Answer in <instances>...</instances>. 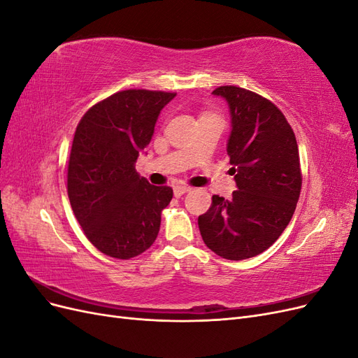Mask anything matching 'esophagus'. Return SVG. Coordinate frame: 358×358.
<instances>
[{
    "instance_id": "esophagus-1",
    "label": "esophagus",
    "mask_w": 358,
    "mask_h": 358,
    "mask_svg": "<svg viewBox=\"0 0 358 358\" xmlns=\"http://www.w3.org/2000/svg\"><path fill=\"white\" fill-rule=\"evenodd\" d=\"M191 189H192L191 187L178 185V187H175V189H173V192H175V196H176V197H180V196H183V194L188 192V191H191Z\"/></svg>"
}]
</instances>
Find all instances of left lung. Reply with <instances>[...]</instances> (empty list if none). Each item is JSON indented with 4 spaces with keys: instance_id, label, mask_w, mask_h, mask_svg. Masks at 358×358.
<instances>
[{
    "instance_id": "8db88e82",
    "label": "left lung",
    "mask_w": 358,
    "mask_h": 358,
    "mask_svg": "<svg viewBox=\"0 0 358 358\" xmlns=\"http://www.w3.org/2000/svg\"><path fill=\"white\" fill-rule=\"evenodd\" d=\"M213 94L230 107L227 154L237 189L230 200L212 197L199 229L206 246L237 262L264 252L289 224L301 189L299 146L284 113L263 95L233 85Z\"/></svg>"
}]
</instances>
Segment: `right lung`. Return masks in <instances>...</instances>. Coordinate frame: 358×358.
Returning a JSON list of instances; mask_svg holds the SVG:
<instances>
[{"label": "right lung", "mask_w": 358, "mask_h": 358, "mask_svg": "<svg viewBox=\"0 0 358 358\" xmlns=\"http://www.w3.org/2000/svg\"><path fill=\"white\" fill-rule=\"evenodd\" d=\"M176 92L125 90L94 104L76 128L67 192L76 220L103 254L129 259L157 239L173 189L137 175L134 162Z\"/></svg>", "instance_id": "obj_1"}]
</instances>
